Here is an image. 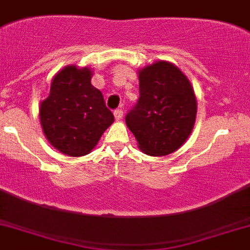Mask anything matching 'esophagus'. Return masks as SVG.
Returning <instances> with one entry per match:
<instances>
[{"label": "esophagus", "instance_id": "34e87169", "mask_svg": "<svg viewBox=\"0 0 250 250\" xmlns=\"http://www.w3.org/2000/svg\"><path fill=\"white\" fill-rule=\"evenodd\" d=\"M114 117L117 121H122V119H123V110H122V109H117V110L114 111Z\"/></svg>", "mask_w": 250, "mask_h": 250}]
</instances>
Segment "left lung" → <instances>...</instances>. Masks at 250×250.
I'll use <instances>...</instances> for the list:
<instances>
[{
	"label": "left lung",
	"instance_id": "8db88e82",
	"mask_svg": "<svg viewBox=\"0 0 250 250\" xmlns=\"http://www.w3.org/2000/svg\"><path fill=\"white\" fill-rule=\"evenodd\" d=\"M140 99L125 117L139 149L151 157L178 150L191 135L198 103L191 83L169 62L139 69Z\"/></svg>",
	"mask_w": 250,
	"mask_h": 250
}]
</instances>
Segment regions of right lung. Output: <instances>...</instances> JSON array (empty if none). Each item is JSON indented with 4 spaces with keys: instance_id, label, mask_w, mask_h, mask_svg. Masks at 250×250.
<instances>
[{
    "instance_id": "add662e5",
    "label": "right lung",
    "mask_w": 250,
    "mask_h": 250,
    "mask_svg": "<svg viewBox=\"0 0 250 250\" xmlns=\"http://www.w3.org/2000/svg\"><path fill=\"white\" fill-rule=\"evenodd\" d=\"M92 70L66 65L52 78L50 95L40 105L46 139L69 157L90 154L114 122L103 93L91 84Z\"/></svg>"
}]
</instances>
